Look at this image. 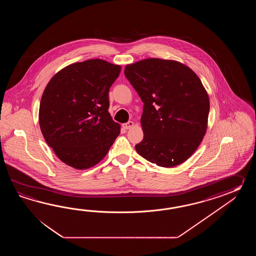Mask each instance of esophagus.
I'll use <instances>...</instances> for the list:
<instances>
[{
  "mask_svg": "<svg viewBox=\"0 0 256 256\" xmlns=\"http://www.w3.org/2000/svg\"><path fill=\"white\" fill-rule=\"evenodd\" d=\"M132 126H134V122H126V124H122V127H124V129H126V130L130 129Z\"/></svg>",
  "mask_w": 256,
  "mask_h": 256,
  "instance_id": "1",
  "label": "esophagus"
}]
</instances>
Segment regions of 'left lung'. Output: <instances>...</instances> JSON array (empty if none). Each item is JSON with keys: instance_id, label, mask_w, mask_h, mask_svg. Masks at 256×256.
<instances>
[{"instance_id": "8db88e82", "label": "left lung", "mask_w": 256, "mask_h": 256, "mask_svg": "<svg viewBox=\"0 0 256 256\" xmlns=\"http://www.w3.org/2000/svg\"><path fill=\"white\" fill-rule=\"evenodd\" d=\"M124 75L144 104L137 152L163 168L185 162L207 129L210 100L198 76L180 62L160 58L126 66Z\"/></svg>"}]
</instances>
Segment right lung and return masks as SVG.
<instances>
[{
    "mask_svg": "<svg viewBox=\"0 0 256 256\" xmlns=\"http://www.w3.org/2000/svg\"><path fill=\"white\" fill-rule=\"evenodd\" d=\"M120 66L90 60L66 66L44 90L39 124L62 162L87 169L107 154L120 126L109 114V90Z\"/></svg>",
    "mask_w": 256,
    "mask_h": 256,
    "instance_id": "1",
    "label": "right lung"
}]
</instances>
